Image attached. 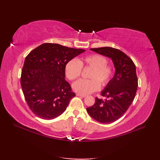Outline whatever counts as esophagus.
Segmentation results:
<instances>
[{"instance_id":"obj_1","label":"esophagus","mask_w":160,"mask_h":160,"mask_svg":"<svg viewBox=\"0 0 160 160\" xmlns=\"http://www.w3.org/2000/svg\"><path fill=\"white\" fill-rule=\"evenodd\" d=\"M79 97H82V98H85L86 97V95H84V94H80V93H77L76 94Z\"/></svg>"}]
</instances>
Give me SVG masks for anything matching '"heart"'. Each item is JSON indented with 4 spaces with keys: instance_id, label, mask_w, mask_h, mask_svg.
<instances>
[{
    "instance_id": "obj_1",
    "label": "heart",
    "mask_w": 160,
    "mask_h": 160,
    "mask_svg": "<svg viewBox=\"0 0 160 160\" xmlns=\"http://www.w3.org/2000/svg\"><path fill=\"white\" fill-rule=\"evenodd\" d=\"M82 67L91 68L89 74V80L81 79L73 84V89L80 94L94 92L102 86H106L113 77L115 69L107 59L100 54H91L78 60L71 59L65 66V74L69 80H75L81 76Z\"/></svg>"
}]
</instances>
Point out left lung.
<instances>
[{
  "label": "left lung",
  "instance_id": "left-lung-1",
  "mask_svg": "<svg viewBox=\"0 0 160 160\" xmlns=\"http://www.w3.org/2000/svg\"><path fill=\"white\" fill-rule=\"evenodd\" d=\"M91 49L111 58L115 73L101 92V96L106 99L96 97V102L87 108V111L98 122L112 123L126 113L135 97L138 86L135 65L127 54L118 49L104 47Z\"/></svg>",
  "mask_w": 160,
  "mask_h": 160
}]
</instances>
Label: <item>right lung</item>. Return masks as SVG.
I'll return each instance as SVG.
<instances>
[{
    "label": "right lung",
    "mask_w": 160,
    "mask_h": 160,
    "mask_svg": "<svg viewBox=\"0 0 160 160\" xmlns=\"http://www.w3.org/2000/svg\"><path fill=\"white\" fill-rule=\"evenodd\" d=\"M85 50L56 43H44L27 56L20 83L30 109L44 120H52L66 110L76 96L65 80V66Z\"/></svg>",
    "instance_id": "add662e5"
}]
</instances>
